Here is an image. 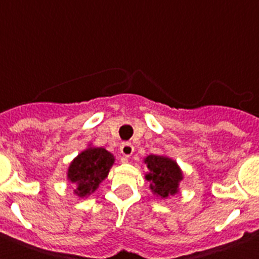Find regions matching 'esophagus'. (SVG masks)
I'll list each match as a JSON object with an SVG mask.
<instances>
[{"instance_id": "esophagus-1", "label": "esophagus", "mask_w": 259, "mask_h": 259, "mask_svg": "<svg viewBox=\"0 0 259 259\" xmlns=\"http://www.w3.org/2000/svg\"><path fill=\"white\" fill-rule=\"evenodd\" d=\"M135 152V147L130 144V143H123L120 145V154L123 156V159H129Z\"/></svg>"}]
</instances>
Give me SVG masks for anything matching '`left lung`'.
Wrapping results in <instances>:
<instances>
[{
	"label": "left lung",
	"mask_w": 259,
	"mask_h": 259,
	"mask_svg": "<svg viewBox=\"0 0 259 259\" xmlns=\"http://www.w3.org/2000/svg\"><path fill=\"white\" fill-rule=\"evenodd\" d=\"M144 163L148 167L145 180L149 181V188L154 195L167 199L178 193L183 171L176 160L166 155H148L144 158Z\"/></svg>",
	"instance_id": "8db88e82"
}]
</instances>
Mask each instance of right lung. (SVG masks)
<instances>
[{
  "mask_svg": "<svg viewBox=\"0 0 259 259\" xmlns=\"http://www.w3.org/2000/svg\"><path fill=\"white\" fill-rule=\"evenodd\" d=\"M115 163L114 155L101 147L89 145L72 159L67 170V180L75 185L74 193L88 198L104 181Z\"/></svg>",
  "mask_w": 259,
  "mask_h": 259,
  "instance_id": "obj_1",
  "label": "right lung"
}]
</instances>
